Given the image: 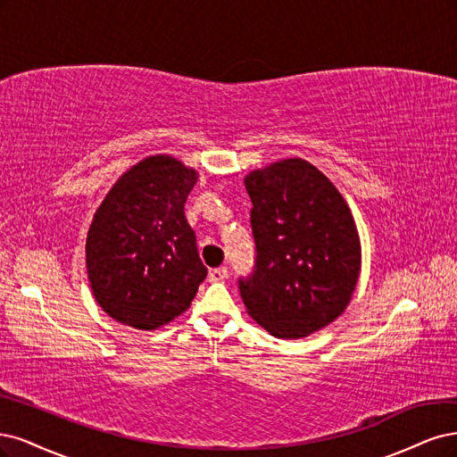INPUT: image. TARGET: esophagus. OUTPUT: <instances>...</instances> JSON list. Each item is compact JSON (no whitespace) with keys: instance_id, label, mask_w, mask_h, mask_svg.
I'll list each match as a JSON object with an SVG mask.
<instances>
[{"instance_id":"obj_1","label":"esophagus","mask_w":457,"mask_h":457,"mask_svg":"<svg viewBox=\"0 0 457 457\" xmlns=\"http://www.w3.org/2000/svg\"><path fill=\"white\" fill-rule=\"evenodd\" d=\"M228 275H229L228 268H216V270L209 271V281L211 283H222V281H226Z\"/></svg>"}]
</instances>
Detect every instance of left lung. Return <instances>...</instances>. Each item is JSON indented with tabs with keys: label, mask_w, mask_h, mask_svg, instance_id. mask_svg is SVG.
<instances>
[{
	"label": "left lung",
	"mask_w": 457,
	"mask_h": 457,
	"mask_svg": "<svg viewBox=\"0 0 457 457\" xmlns=\"http://www.w3.org/2000/svg\"><path fill=\"white\" fill-rule=\"evenodd\" d=\"M253 201L254 273L241 278L246 313L283 340L340 317L361 275V239L349 204L315 165L281 159L245 176Z\"/></svg>",
	"instance_id": "1"
}]
</instances>
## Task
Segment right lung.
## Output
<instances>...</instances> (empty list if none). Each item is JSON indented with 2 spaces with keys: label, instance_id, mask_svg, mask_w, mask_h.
<instances>
[{
  "label": "right lung",
  "instance_id": "obj_1",
  "mask_svg": "<svg viewBox=\"0 0 457 457\" xmlns=\"http://www.w3.org/2000/svg\"><path fill=\"white\" fill-rule=\"evenodd\" d=\"M199 174L150 155L120 176L87 233L93 296L121 325L155 330L182 315L207 277L184 204Z\"/></svg>",
  "mask_w": 457,
  "mask_h": 457
}]
</instances>
